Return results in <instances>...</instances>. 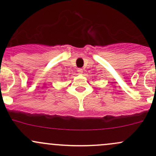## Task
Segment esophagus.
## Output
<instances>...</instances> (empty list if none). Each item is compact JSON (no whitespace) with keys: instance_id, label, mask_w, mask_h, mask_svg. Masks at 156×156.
Here are the masks:
<instances>
[{"instance_id":"esophagus-1","label":"esophagus","mask_w":156,"mask_h":156,"mask_svg":"<svg viewBox=\"0 0 156 156\" xmlns=\"http://www.w3.org/2000/svg\"><path fill=\"white\" fill-rule=\"evenodd\" d=\"M77 72H78V74H82V73H83V69L79 68V69H78V70H77Z\"/></svg>"}]
</instances>
